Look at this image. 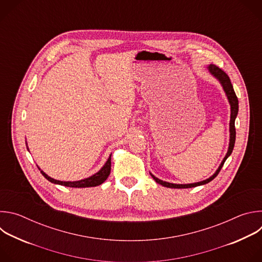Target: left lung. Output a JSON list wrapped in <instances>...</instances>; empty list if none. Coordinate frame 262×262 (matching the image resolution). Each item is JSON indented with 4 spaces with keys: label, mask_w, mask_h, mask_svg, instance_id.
Instances as JSON below:
<instances>
[{
    "label": "left lung",
    "mask_w": 262,
    "mask_h": 262,
    "mask_svg": "<svg viewBox=\"0 0 262 262\" xmlns=\"http://www.w3.org/2000/svg\"><path fill=\"white\" fill-rule=\"evenodd\" d=\"M206 68H207V70L209 71V73L211 74V76L213 78H215L220 82L221 86L223 87L224 92H225V94L227 96L228 102L230 104V112H231V113H230V121H229V133H230V135H229V146H228L227 154H226L225 158L223 159V161L220 164V166L216 169V171L209 178H207L205 180H202V181H199V182L188 183V184L171 183V182H167V181H164L162 179H159L158 177H156L154 174L150 173L151 177L156 180V182L162 184L163 186H166V188H170V189H189V188H195V186L203 185V184L208 183L209 181H211L219 174V172L221 171L224 163H225V161L228 159V157H230V155L232 154L234 143H235V126H234V122H235V118H236L237 113H238V99H237V97L235 95V92H234L233 86H232V84L230 82V79H229V77L227 76L225 72H224L221 68L216 67L213 64H209Z\"/></svg>",
    "instance_id": "8db88e82"
}]
</instances>
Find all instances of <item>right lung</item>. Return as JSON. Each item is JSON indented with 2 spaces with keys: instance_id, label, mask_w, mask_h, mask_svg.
Returning a JSON list of instances; mask_svg holds the SVG:
<instances>
[{
  "instance_id": "add662e5",
  "label": "right lung",
  "mask_w": 262,
  "mask_h": 262,
  "mask_svg": "<svg viewBox=\"0 0 262 262\" xmlns=\"http://www.w3.org/2000/svg\"><path fill=\"white\" fill-rule=\"evenodd\" d=\"M26 145H27V149L29 150L27 142H26ZM111 156H112V154L110 155L107 161L104 163V165L100 168V170L98 172L94 173L93 175H91V176H89L87 178H84V179H81V180H77V181H62V180L54 179L51 176H49L48 174H46V172H43L38 166H37V167H38V169L41 172V174L49 181H51L52 183L60 184V185H64V186H69V188H91V186H96V185L101 184L108 177L110 172H111Z\"/></svg>"
}]
</instances>
